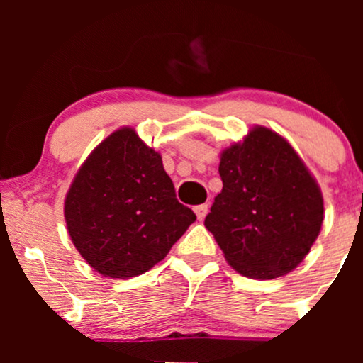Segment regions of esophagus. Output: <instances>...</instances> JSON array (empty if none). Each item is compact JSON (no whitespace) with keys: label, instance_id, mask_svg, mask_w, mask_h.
<instances>
[{"label":"esophagus","instance_id":"obj_1","mask_svg":"<svg viewBox=\"0 0 363 363\" xmlns=\"http://www.w3.org/2000/svg\"><path fill=\"white\" fill-rule=\"evenodd\" d=\"M194 213L196 216H198V220L201 222V220H205V216L208 213V205L205 203V205H198L194 208Z\"/></svg>","mask_w":363,"mask_h":363}]
</instances>
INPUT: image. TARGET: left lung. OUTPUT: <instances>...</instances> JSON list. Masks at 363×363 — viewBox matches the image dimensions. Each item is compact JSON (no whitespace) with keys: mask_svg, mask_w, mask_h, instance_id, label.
<instances>
[{"mask_svg":"<svg viewBox=\"0 0 363 363\" xmlns=\"http://www.w3.org/2000/svg\"><path fill=\"white\" fill-rule=\"evenodd\" d=\"M223 187L205 218L225 259L244 277L273 280L297 268L318 239L323 194L278 133L254 126L220 157Z\"/></svg>","mask_w":363,"mask_h":363,"instance_id":"8db88e82","label":"left lung"}]
</instances>
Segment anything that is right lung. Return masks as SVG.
Returning <instances> with one entry per match:
<instances>
[{"label": "right lung", "instance_id": "1", "mask_svg": "<svg viewBox=\"0 0 363 363\" xmlns=\"http://www.w3.org/2000/svg\"><path fill=\"white\" fill-rule=\"evenodd\" d=\"M65 218L95 272L129 278L164 259L196 215L177 201L160 153L133 128H121L83 162L66 194Z\"/></svg>", "mask_w": 363, "mask_h": 363}]
</instances>
